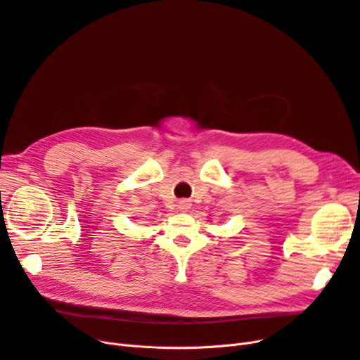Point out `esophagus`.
<instances>
[{"label":"esophagus","mask_w":360,"mask_h":360,"mask_svg":"<svg viewBox=\"0 0 360 360\" xmlns=\"http://www.w3.org/2000/svg\"><path fill=\"white\" fill-rule=\"evenodd\" d=\"M177 208H179L180 211H188V210L191 208V202H189V200H186V199H183V200H180V202H179Z\"/></svg>","instance_id":"34e87169"}]
</instances>
